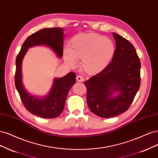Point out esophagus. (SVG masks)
I'll return each instance as SVG.
<instances>
[{
	"label": "esophagus",
	"mask_w": 158,
	"mask_h": 158,
	"mask_svg": "<svg viewBox=\"0 0 158 158\" xmlns=\"http://www.w3.org/2000/svg\"><path fill=\"white\" fill-rule=\"evenodd\" d=\"M76 79H77V81H79V82H83V81H84V78L81 75H77V77H76Z\"/></svg>",
	"instance_id": "obj_1"
}]
</instances>
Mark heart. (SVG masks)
Returning a JSON list of instances; mask_svg holds the SVG:
<instances>
[{"instance_id":"heart-1","label":"heart","mask_w":158,"mask_h":158,"mask_svg":"<svg viewBox=\"0 0 158 158\" xmlns=\"http://www.w3.org/2000/svg\"><path fill=\"white\" fill-rule=\"evenodd\" d=\"M114 53L115 46L110 39L97 33H81L71 40L69 49L64 50V58L72 66L76 60H82L81 67L83 72L96 75L107 68Z\"/></svg>"}]
</instances>
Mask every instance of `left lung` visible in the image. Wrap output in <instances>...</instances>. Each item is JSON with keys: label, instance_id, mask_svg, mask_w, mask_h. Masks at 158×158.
Instances as JSON below:
<instances>
[{"label": "left lung", "instance_id": "1", "mask_svg": "<svg viewBox=\"0 0 158 158\" xmlns=\"http://www.w3.org/2000/svg\"><path fill=\"white\" fill-rule=\"evenodd\" d=\"M116 49L111 62L102 72L85 82L90 110L101 118L119 115L129 109L140 85V61L128 40L113 33ZM116 91L120 94L110 96Z\"/></svg>", "mask_w": 158, "mask_h": 158}]
</instances>
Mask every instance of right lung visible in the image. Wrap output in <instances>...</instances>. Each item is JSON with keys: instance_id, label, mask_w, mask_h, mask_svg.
Here are the masks:
<instances>
[{"instance_id": "1", "label": "right lung", "mask_w": 158, "mask_h": 158, "mask_svg": "<svg viewBox=\"0 0 158 158\" xmlns=\"http://www.w3.org/2000/svg\"><path fill=\"white\" fill-rule=\"evenodd\" d=\"M60 27L46 28L29 36L25 40L16 60L15 85L25 108L30 113L43 118H54L64 108L67 95L75 83V73L70 72L62 78L55 79L49 94L43 99L36 98L24 89L22 82V62L27 48L35 45L45 44L51 48L58 57H62L64 35Z\"/></svg>"}]
</instances>
